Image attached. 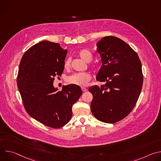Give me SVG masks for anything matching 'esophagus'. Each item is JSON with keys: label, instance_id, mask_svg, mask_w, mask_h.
Wrapping results in <instances>:
<instances>
[{"label": "esophagus", "instance_id": "esophagus-1", "mask_svg": "<svg viewBox=\"0 0 161 161\" xmlns=\"http://www.w3.org/2000/svg\"><path fill=\"white\" fill-rule=\"evenodd\" d=\"M81 90L83 92H86L87 90V88H86L85 87H81Z\"/></svg>", "mask_w": 161, "mask_h": 161}]
</instances>
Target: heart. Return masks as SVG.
Instances as JSON below:
<instances>
[{"label":"heart","instance_id":"b5f03b06","mask_svg":"<svg viewBox=\"0 0 161 161\" xmlns=\"http://www.w3.org/2000/svg\"><path fill=\"white\" fill-rule=\"evenodd\" d=\"M79 57L86 62H89L92 59V55L87 50H81L78 52ZM70 66V60L67 58L64 62V67L67 69ZM91 79V76L88 73H75L67 78V82L69 84L75 85L83 86L87 85Z\"/></svg>","mask_w":161,"mask_h":161}]
</instances>
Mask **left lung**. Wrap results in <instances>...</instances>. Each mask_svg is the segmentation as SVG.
Masks as SVG:
<instances>
[{
    "label": "left lung",
    "mask_w": 161,
    "mask_h": 161,
    "mask_svg": "<svg viewBox=\"0 0 161 161\" xmlns=\"http://www.w3.org/2000/svg\"><path fill=\"white\" fill-rule=\"evenodd\" d=\"M96 46L102 62L96 80L104 84L88 88L93 96L90 109L99 121L115 123L128 115L139 98L142 63L130 46L117 37H103Z\"/></svg>",
    "instance_id": "obj_1"
}]
</instances>
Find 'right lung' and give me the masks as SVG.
<instances>
[{
	"mask_svg": "<svg viewBox=\"0 0 161 161\" xmlns=\"http://www.w3.org/2000/svg\"><path fill=\"white\" fill-rule=\"evenodd\" d=\"M67 53L59 43L41 41L23 55L17 76L26 111L40 123L55 129L70 120L72 106L82 94L78 85H64L61 91L53 86L54 78L64 71Z\"/></svg>",
	"mask_w": 161,
	"mask_h": 161,
	"instance_id": "1",
	"label": "right lung"
}]
</instances>
